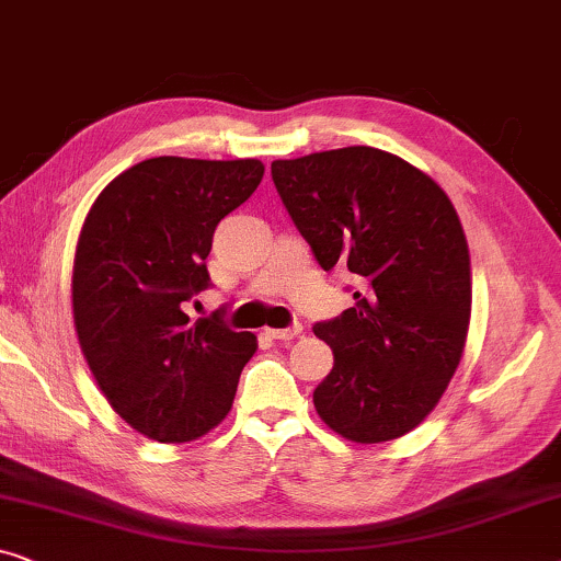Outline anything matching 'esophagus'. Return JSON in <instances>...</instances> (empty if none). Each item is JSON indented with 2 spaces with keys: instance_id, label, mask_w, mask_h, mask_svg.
Instances as JSON below:
<instances>
[{
  "instance_id": "34e87169",
  "label": "esophagus",
  "mask_w": 561,
  "mask_h": 561,
  "mask_svg": "<svg viewBox=\"0 0 561 561\" xmlns=\"http://www.w3.org/2000/svg\"><path fill=\"white\" fill-rule=\"evenodd\" d=\"M301 332H304L301 324H294V327H288V329H265L267 336H273V340H280V342L296 340V336L301 334Z\"/></svg>"
}]
</instances>
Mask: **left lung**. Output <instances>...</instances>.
<instances>
[{
    "instance_id": "obj_1",
    "label": "left lung",
    "mask_w": 561,
    "mask_h": 561,
    "mask_svg": "<svg viewBox=\"0 0 561 561\" xmlns=\"http://www.w3.org/2000/svg\"><path fill=\"white\" fill-rule=\"evenodd\" d=\"M271 171L319 265L363 280L352 309L313 327L334 352L313 409L357 444L413 432L447 390L470 329V250L455 204L421 168L367 145L273 160Z\"/></svg>"
}]
</instances>
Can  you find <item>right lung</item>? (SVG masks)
Here are the masks:
<instances>
[{"label":"right lung","instance_id":"obj_1","mask_svg":"<svg viewBox=\"0 0 561 561\" xmlns=\"http://www.w3.org/2000/svg\"><path fill=\"white\" fill-rule=\"evenodd\" d=\"M263 171L255 158H150L106 183L83 219L76 336L112 409L152 442H194L219 426L255 355V334L191 321L183 304L209 286L214 229Z\"/></svg>","mask_w":561,"mask_h":561}]
</instances>
